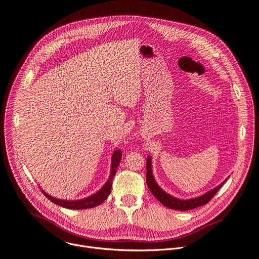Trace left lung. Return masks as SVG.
Returning a JSON list of instances; mask_svg holds the SVG:
<instances>
[{"mask_svg": "<svg viewBox=\"0 0 259 259\" xmlns=\"http://www.w3.org/2000/svg\"><path fill=\"white\" fill-rule=\"evenodd\" d=\"M146 170H147L146 171V184H147V187H148L149 191L151 192V194L165 206L172 208V209H177V210H189V209H193L198 206H201V205L208 203L211 200V198L217 194V192L220 190L221 187L225 184V182L222 183L215 189L209 191L208 193H206L200 197H198V198L189 199V200H180V199H176V198L168 195L167 193H165L160 187L156 185V183L153 180V176H152L150 156L147 157Z\"/></svg>", "mask_w": 259, "mask_h": 259, "instance_id": "left-lung-1", "label": "left lung"}]
</instances>
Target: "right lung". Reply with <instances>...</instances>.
<instances>
[{"mask_svg":"<svg viewBox=\"0 0 259 259\" xmlns=\"http://www.w3.org/2000/svg\"><path fill=\"white\" fill-rule=\"evenodd\" d=\"M122 157V151L120 149H116L113 153L112 156V168H111V176L110 180L106 183V185L99 190L96 194L82 199V200H76V201H69V200H60V199H56L50 195H48L47 193H44V195H46L47 198H49L52 202H54L57 205H60L66 208H70V209H85V208H92L95 207L97 205H99L101 203H103L106 199L108 198V196L111 193V189H112V178L114 177V175L116 174L117 168L119 166V163L121 161Z\"/></svg>","mask_w":259,"mask_h":259,"instance_id":"add662e5","label":"right lung"}]
</instances>
